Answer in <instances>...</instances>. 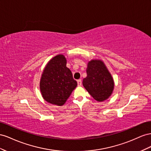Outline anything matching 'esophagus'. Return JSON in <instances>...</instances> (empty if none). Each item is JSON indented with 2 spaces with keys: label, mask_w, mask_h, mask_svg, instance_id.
Segmentation results:
<instances>
[{
  "label": "esophagus",
  "mask_w": 151,
  "mask_h": 151,
  "mask_svg": "<svg viewBox=\"0 0 151 151\" xmlns=\"http://www.w3.org/2000/svg\"><path fill=\"white\" fill-rule=\"evenodd\" d=\"M77 83H78V86H81V80L80 79L77 80Z\"/></svg>",
  "instance_id": "1"
}]
</instances>
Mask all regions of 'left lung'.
I'll list each match as a JSON object with an SVG mask.
<instances>
[{"label":"left lung","instance_id":"8db88e82","mask_svg":"<svg viewBox=\"0 0 151 151\" xmlns=\"http://www.w3.org/2000/svg\"><path fill=\"white\" fill-rule=\"evenodd\" d=\"M87 76L83 85L95 100L104 101L113 93L114 83L113 77L101 60H92L87 68Z\"/></svg>","mask_w":151,"mask_h":151}]
</instances>
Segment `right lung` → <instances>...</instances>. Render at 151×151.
Returning a JSON list of instances; mask_svg holds the SVG:
<instances>
[{"instance_id": "obj_1", "label": "right lung", "mask_w": 151, "mask_h": 151, "mask_svg": "<svg viewBox=\"0 0 151 151\" xmlns=\"http://www.w3.org/2000/svg\"><path fill=\"white\" fill-rule=\"evenodd\" d=\"M77 86L72 73L66 67L62 54L51 59L42 73L40 89L43 98L50 104L63 106Z\"/></svg>"}]
</instances>
